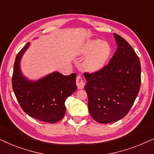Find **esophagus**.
Returning <instances> with one entry per match:
<instances>
[{
    "label": "esophagus",
    "mask_w": 154,
    "mask_h": 154,
    "mask_svg": "<svg viewBox=\"0 0 154 154\" xmlns=\"http://www.w3.org/2000/svg\"><path fill=\"white\" fill-rule=\"evenodd\" d=\"M76 85L77 86L78 88H79V89L83 88L84 87V85H85L83 79H82V77L81 76H79V75H77L76 77Z\"/></svg>",
    "instance_id": "1"
}]
</instances>
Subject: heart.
I'll return each mask as SVG.
<instances>
[{
    "mask_svg": "<svg viewBox=\"0 0 154 154\" xmlns=\"http://www.w3.org/2000/svg\"><path fill=\"white\" fill-rule=\"evenodd\" d=\"M110 54L109 45L98 39L86 41L80 50L81 55L88 54L83 63L84 68L88 71H97L104 67Z\"/></svg>",
    "mask_w": 154,
    "mask_h": 154,
    "instance_id": "heart-1",
    "label": "heart"
}]
</instances>
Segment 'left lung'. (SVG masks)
Instances as JSON below:
<instances>
[{
  "instance_id": "left-lung-1",
  "label": "left lung",
  "mask_w": 154,
  "mask_h": 154,
  "mask_svg": "<svg viewBox=\"0 0 154 154\" xmlns=\"http://www.w3.org/2000/svg\"><path fill=\"white\" fill-rule=\"evenodd\" d=\"M117 49L109 63L95 72H84L91 116L109 123L124 117L140 91V58L125 39L114 33Z\"/></svg>"
}]
</instances>
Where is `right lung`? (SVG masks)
I'll return each instance as SVG.
<instances>
[{
	"label": "right lung",
	"mask_w": 154,
	"mask_h": 154,
	"mask_svg": "<svg viewBox=\"0 0 154 154\" xmlns=\"http://www.w3.org/2000/svg\"><path fill=\"white\" fill-rule=\"evenodd\" d=\"M29 44L16 56L12 78L13 91L21 109L28 115L47 123H56L65 115L66 99L77 90V75H63L55 72L37 82L27 80L21 74L19 63Z\"/></svg>",
	"instance_id": "right-lung-1"
}]
</instances>
